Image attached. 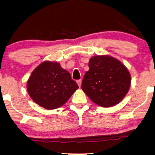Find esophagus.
<instances>
[{
    "instance_id": "34e87169",
    "label": "esophagus",
    "mask_w": 155,
    "mask_h": 155,
    "mask_svg": "<svg viewBox=\"0 0 155 155\" xmlns=\"http://www.w3.org/2000/svg\"><path fill=\"white\" fill-rule=\"evenodd\" d=\"M77 83L78 84V86L80 87V86H81V84H82V80H77Z\"/></svg>"
}]
</instances>
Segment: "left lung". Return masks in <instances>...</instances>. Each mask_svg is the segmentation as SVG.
Segmentation results:
<instances>
[{
  "label": "left lung",
  "mask_w": 155,
  "mask_h": 155,
  "mask_svg": "<svg viewBox=\"0 0 155 155\" xmlns=\"http://www.w3.org/2000/svg\"><path fill=\"white\" fill-rule=\"evenodd\" d=\"M128 69L109 56H96L89 61V71L81 87L93 102L102 107L119 103L128 92L131 82Z\"/></svg>",
  "instance_id": "left-lung-1"
}]
</instances>
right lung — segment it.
Returning a JSON list of instances; mask_svg holds the SVG:
<instances>
[{"instance_id":"add662e5","label":"right lung","mask_w":155,"mask_h":155,"mask_svg":"<svg viewBox=\"0 0 155 155\" xmlns=\"http://www.w3.org/2000/svg\"><path fill=\"white\" fill-rule=\"evenodd\" d=\"M27 88L37 104L55 109L64 104L79 87L59 63L45 61L31 73Z\"/></svg>"}]
</instances>
